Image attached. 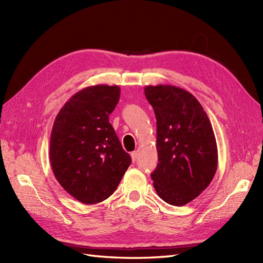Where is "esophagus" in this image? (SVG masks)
<instances>
[{
    "label": "esophagus",
    "mask_w": 263,
    "mask_h": 263,
    "mask_svg": "<svg viewBox=\"0 0 263 263\" xmlns=\"http://www.w3.org/2000/svg\"><path fill=\"white\" fill-rule=\"evenodd\" d=\"M138 158V151H133L132 153V159H133V162H135L137 160Z\"/></svg>",
    "instance_id": "34e87169"
}]
</instances>
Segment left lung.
<instances>
[{
	"instance_id": "1",
	"label": "left lung",
	"mask_w": 263,
	"mask_h": 263,
	"mask_svg": "<svg viewBox=\"0 0 263 263\" xmlns=\"http://www.w3.org/2000/svg\"><path fill=\"white\" fill-rule=\"evenodd\" d=\"M145 95L157 119L154 187L168 204L185 205L211 184L217 170V145L210 118L195 97L181 87L147 85Z\"/></svg>"
}]
</instances>
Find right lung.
<instances>
[{"instance_id": "1", "label": "right lung", "mask_w": 263, "mask_h": 263, "mask_svg": "<svg viewBox=\"0 0 263 263\" xmlns=\"http://www.w3.org/2000/svg\"><path fill=\"white\" fill-rule=\"evenodd\" d=\"M119 95L117 85L87 86L70 98L55 116L49 147L52 172L81 203L106 200L132 163L108 118Z\"/></svg>"}]
</instances>
